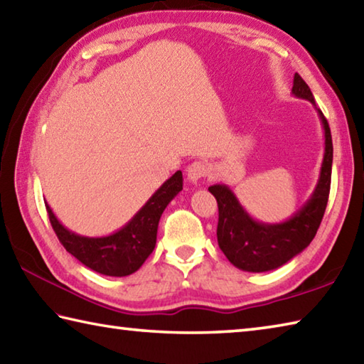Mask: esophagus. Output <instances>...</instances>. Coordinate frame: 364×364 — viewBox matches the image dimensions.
Returning a JSON list of instances; mask_svg holds the SVG:
<instances>
[{
  "label": "esophagus",
  "mask_w": 364,
  "mask_h": 364,
  "mask_svg": "<svg viewBox=\"0 0 364 364\" xmlns=\"http://www.w3.org/2000/svg\"><path fill=\"white\" fill-rule=\"evenodd\" d=\"M208 173H209L208 164H205L204 161H193L187 168V181L190 183L196 185L198 182L203 179V177L208 176Z\"/></svg>",
  "instance_id": "obj_1"
}]
</instances>
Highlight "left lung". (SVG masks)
I'll use <instances>...</instances> for the list:
<instances>
[{"label":"left lung","instance_id":"left-lung-1","mask_svg":"<svg viewBox=\"0 0 364 364\" xmlns=\"http://www.w3.org/2000/svg\"><path fill=\"white\" fill-rule=\"evenodd\" d=\"M291 93L296 98L311 101L315 107L309 85L296 73ZM325 133V154L318 182L309 200L289 220L263 223L252 218L237 201L230 187L217 183L209 187L218 204L217 241L231 264L247 272H266L277 269L303 252L317 232L323 218L331 185L333 141L330 125L318 107H315Z\"/></svg>","mask_w":364,"mask_h":364}]
</instances>
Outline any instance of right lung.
I'll return each mask as SVG.
<instances>
[{"mask_svg": "<svg viewBox=\"0 0 364 364\" xmlns=\"http://www.w3.org/2000/svg\"><path fill=\"white\" fill-rule=\"evenodd\" d=\"M182 171H177L149 198L132 220L119 231L102 237L75 235L60 223L47 203L46 208L55 235L74 258L105 276L125 277L138 271L154 252L160 217L182 190Z\"/></svg>", "mask_w": 364, "mask_h": 364, "instance_id": "add662e5", "label": "right lung"}]
</instances>
